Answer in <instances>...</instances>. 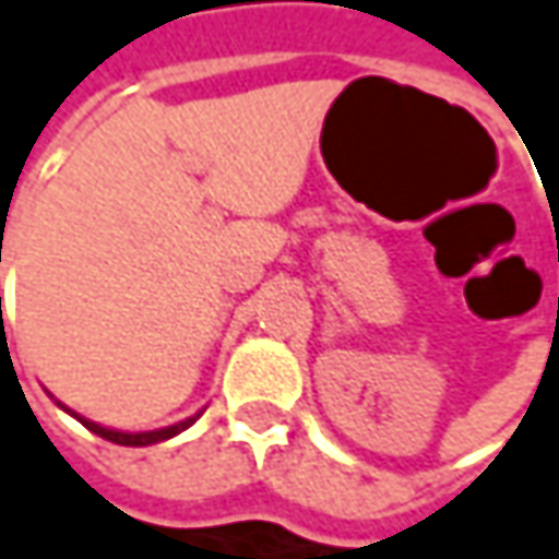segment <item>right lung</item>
<instances>
[{
  "label": "right lung",
  "instance_id": "right-lung-1",
  "mask_svg": "<svg viewBox=\"0 0 559 559\" xmlns=\"http://www.w3.org/2000/svg\"><path fill=\"white\" fill-rule=\"evenodd\" d=\"M200 417V414H197ZM197 417H187V420H180V424H174V427H165V430H148V433H122V430H109V427H99V424H93V420H83V427L86 430H93L96 437H103V440H109V443H119V447H148V443H158V440H170V437H177L180 430H187Z\"/></svg>",
  "mask_w": 559,
  "mask_h": 559
}]
</instances>
